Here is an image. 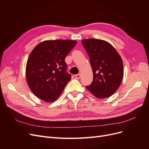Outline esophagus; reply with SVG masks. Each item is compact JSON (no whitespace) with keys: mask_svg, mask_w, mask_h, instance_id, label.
<instances>
[{"mask_svg":"<svg viewBox=\"0 0 149 149\" xmlns=\"http://www.w3.org/2000/svg\"><path fill=\"white\" fill-rule=\"evenodd\" d=\"M75 77L76 79H79L81 77V74H78L75 75Z\"/></svg>","mask_w":149,"mask_h":149,"instance_id":"obj_1","label":"esophagus"}]
</instances>
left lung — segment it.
Wrapping results in <instances>:
<instances>
[{
	"instance_id": "left-lung-1",
	"label": "left lung",
	"mask_w": 149,
	"mask_h": 149,
	"mask_svg": "<svg viewBox=\"0 0 149 149\" xmlns=\"http://www.w3.org/2000/svg\"><path fill=\"white\" fill-rule=\"evenodd\" d=\"M89 57L93 81L86 88L98 98L111 96L118 89L123 78V60L107 42L89 38L82 41Z\"/></svg>"
}]
</instances>
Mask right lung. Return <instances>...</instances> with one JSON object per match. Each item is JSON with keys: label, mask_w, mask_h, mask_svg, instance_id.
I'll return each instance as SVG.
<instances>
[{"label": "right lung", "mask_w": 149, "mask_h": 149, "mask_svg": "<svg viewBox=\"0 0 149 149\" xmlns=\"http://www.w3.org/2000/svg\"><path fill=\"white\" fill-rule=\"evenodd\" d=\"M77 42L70 40H46L31 52L26 66V78L30 89L40 99L56 100L71 79L66 72L65 57Z\"/></svg>", "instance_id": "1"}]
</instances>
